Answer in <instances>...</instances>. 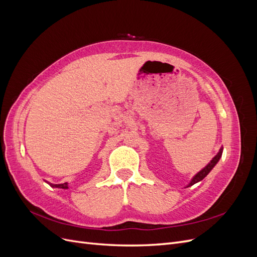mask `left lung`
<instances>
[{"instance_id": "left-lung-1", "label": "left lung", "mask_w": 257, "mask_h": 257, "mask_svg": "<svg viewBox=\"0 0 257 257\" xmlns=\"http://www.w3.org/2000/svg\"><path fill=\"white\" fill-rule=\"evenodd\" d=\"M222 152H223V148H221V149H220V152L215 155V157L211 160V162H210L209 164H208L204 169H201L198 174H196L195 176L193 177V179H192L191 182L189 183V185H188V186H191V185L195 184V183H197V182H199V181L203 180V179H204V178H205V177H206L210 172H211V169L216 165V163L219 162L220 158L222 157Z\"/></svg>"}]
</instances>
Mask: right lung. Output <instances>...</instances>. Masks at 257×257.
Wrapping results in <instances>:
<instances>
[{
  "instance_id": "right-lung-1",
  "label": "right lung",
  "mask_w": 257,
  "mask_h": 257,
  "mask_svg": "<svg viewBox=\"0 0 257 257\" xmlns=\"http://www.w3.org/2000/svg\"><path fill=\"white\" fill-rule=\"evenodd\" d=\"M53 188H60V189H68L67 183H62V184H50Z\"/></svg>"
}]
</instances>
